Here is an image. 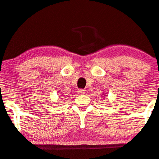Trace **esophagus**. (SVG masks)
Segmentation results:
<instances>
[{"instance_id":"34e87169","label":"esophagus","mask_w":159,"mask_h":159,"mask_svg":"<svg viewBox=\"0 0 159 159\" xmlns=\"http://www.w3.org/2000/svg\"><path fill=\"white\" fill-rule=\"evenodd\" d=\"M85 90L84 89H79L78 90V93L80 95H84L85 94Z\"/></svg>"}]
</instances>
